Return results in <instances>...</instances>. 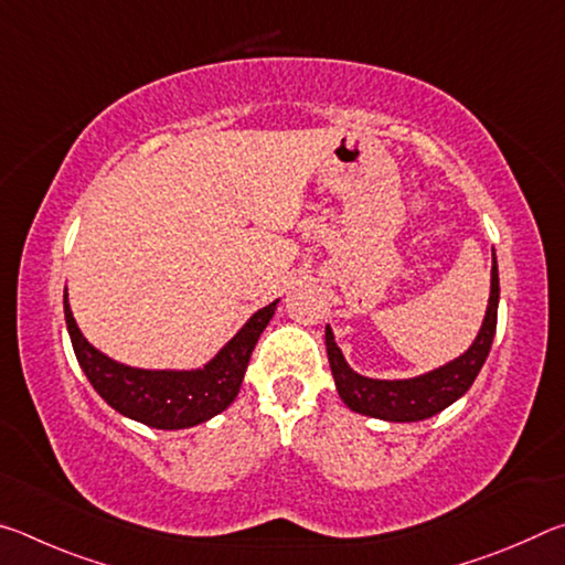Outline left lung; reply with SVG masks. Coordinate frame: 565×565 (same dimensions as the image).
Returning <instances> with one entry per match:
<instances>
[{
  "label": "left lung",
  "instance_id": "8db88e82",
  "mask_svg": "<svg viewBox=\"0 0 565 565\" xmlns=\"http://www.w3.org/2000/svg\"><path fill=\"white\" fill-rule=\"evenodd\" d=\"M499 264L491 266V296L486 306L481 331L461 356L444 363L428 374L411 379H369L353 371L333 339L331 327H327V353L333 381L343 404L356 414L396 420V424H414V420L431 418L441 414L454 401L461 398L481 371L491 343L495 337V317H499Z\"/></svg>",
  "mask_w": 565,
  "mask_h": 565
}]
</instances>
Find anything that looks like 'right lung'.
Returning <instances> with one entry per match:
<instances>
[{"label":"right lung","mask_w":565,"mask_h":565,"mask_svg":"<svg viewBox=\"0 0 565 565\" xmlns=\"http://www.w3.org/2000/svg\"><path fill=\"white\" fill-rule=\"evenodd\" d=\"M274 303L264 306L248 319L236 337L216 353L212 361H206L202 369H134L127 363L109 359L107 353L94 349L84 339L74 321V313L66 301L64 289V319L66 331H70L76 361L84 374H87L94 391L107 401V404L119 411L121 416L151 428H164V431H177V428L199 426L204 420L214 418L216 414L232 404L246 374L248 359L259 341L266 323L271 321L276 311Z\"/></svg>","instance_id":"obj_1"}]
</instances>
